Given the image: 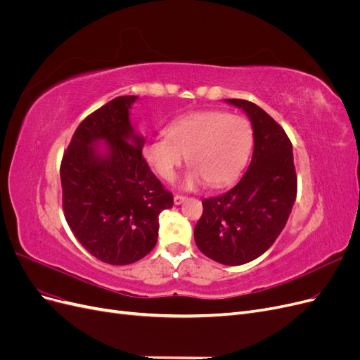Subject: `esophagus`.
<instances>
[{
    "label": "esophagus",
    "instance_id": "esophagus-1",
    "mask_svg": "<svg viewBox=\"0 0 360 360\" xmlns=\"http://www.w3.org/2000/svg\"><path fill=\"white\" fill-rule=\"evenodd\" d=\"M184 200H186V197H184V195H174V204H181Z\"/></svg>",
    "mask_w": 360,
    "mask_h": 360
}]
</instances>
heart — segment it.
<instances>
[{"label":"heart","instance_id":"heart-1","mask_svg":"<svg viewBox=\"0 0 360 360\" xmlns=\"http://www.w3.org/2000/svg\"><path fill=\"white\" fill-rule=\"evenodd\" d=\"M167 138H153L143 147L147 165L163 180H172L184 156L192 167L183 184L212 188L231 183L246 165L252 147V127L243 115L202 110L174 118Z\"/></svg>","mask_w":360,"mask_h":360}]
</instances>
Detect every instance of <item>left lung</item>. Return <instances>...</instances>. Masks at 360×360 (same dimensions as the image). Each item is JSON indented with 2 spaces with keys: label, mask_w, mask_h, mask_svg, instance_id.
Wrapping results in <instances>:
<instances>
[{
  "label": "left lung",
  "mask_w": 360,
  "mask_h": 360,
  "mask_svg": "<svg viewBox=\"0 0 360 360\" xmlns=\"http://www.w3.org/2000/svg\"><path fill=\"white\" fill-rule=\"evenodd\" d=\"M226 102L242 108L252 123V160L233 189L202 200L193 237L204 255L240 266L263 255L284 230L296 201L297 176L285 130L252 102Z\"/></svg>",
  "instance_id": "1"
}]
</instances>
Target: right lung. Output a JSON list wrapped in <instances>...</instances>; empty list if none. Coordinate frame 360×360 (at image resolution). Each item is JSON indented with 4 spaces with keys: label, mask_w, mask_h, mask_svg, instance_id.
Listing matches in <instances>:
<instances>
[{
    "label": "right lung",
    "mask_w": 360,
    "mask_h": 360,
    "mask_svg": "<svg viewBox=\"0 0 360 360\" xmlns=\"http://www.w3.org/2000/svg\"><path fill=\"white\" fill-rule=\"evenodd\" d=\"M135 101L120 96L85 117L60 167L72 233L93 257L112 266L135 263L155 248L159 214L174 202L144 160L146 139L129 122ZM97 140L105 141V155L95 150Z\"/></svg>",
    "instance_id": "1"
}]
</instances>
